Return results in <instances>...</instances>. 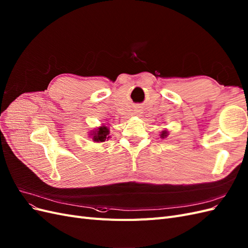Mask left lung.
Here are the masks:
<instances>
[{
	"mask_svg": "<svg viewBox=\"0 0 248 248\" xmlns=\"http://www.w3.org/2000/svg\"><path fill=\"white\" fill-rule=\"evenodd\" d=\"M167 136H168V131H167V130H163L162 131V135H160V138H166Z\"/></svg>",
	"mask_w": 248,
	"mask_h": 248,
	"instance_id": "1",
	"label": "left lung"
}]
</instances>
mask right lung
<instances>
[{
  "label": "right lung",
  "mask_w": 248,
  "mask_h": 248,
  "mask_svg": "<svg viewBox=\"0 0 248 248\" xmlns=\"http://www.w3.org/2000/svg\"><path fill=\"white\" fill-rule=\"evenodd\" d=\"M109 129L108 126L102 125L98 127L97 129L91 131L90 137H92L93 142L96 143H101V142H105V140L109 139Z\"/></svg>",
  "instance_id": "1"
}]
</instances>
